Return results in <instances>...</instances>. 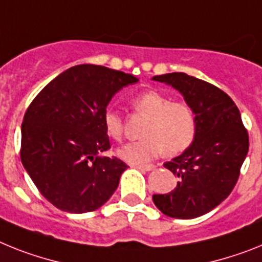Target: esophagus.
Segmentation results:
<instances>
[{
	"mask_svg": "<svg viewBox=\"0 0 262 262\" xmlns=\"http://www.w3.org/2000/svg\"><path fill=\"white\" fill-rule=\"evenodd\" d=\"M135 168L140 169V170H144V172H150L156 166L155 165H135Z\"/></svg>",
	"mask_w": 262,
	"mask_h": 262,
	"instance_id": "obj_1",
	"label": "esophagus"
}]
</instances>
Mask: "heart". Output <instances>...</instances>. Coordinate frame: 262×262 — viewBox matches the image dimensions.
Instances as JSON below:
<instances>
[{"instance_id":"1","label":"heart","mask_w":262,"mask_h":262,"mask_svg":"<svg viewBox=\"0 0 262 262\" xmlns=\"http://www.w3.org/2000/svg\"><path fill=\"white\" fill-rule=\"evenodd\" d=\"M132 105L138 113L148 116L142 126L144 138L118 149V156L129 164H145L161 155L176 156L194 141L197 121L192 107L185 102H174L166 94L148 90L136 96ZM104 127L111 138L120 141L124 135V120L120 112L107 107Z\"/></svg>"}]
</instances>
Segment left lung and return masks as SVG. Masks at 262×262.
I'll return each instance as SVG.
<instances>
[{
  "instance_id": "obj_1",
  "label": "left lung",
  "mask_w": 262,
  "mask_h": 262,
  "mask_svg": "<svg viewBox=\"0 0 262 262\" xmlns=\"http://www.w3.org/2000/svg\"><path fill=\"white\" fill-rule=\"evenodd\" d=\"M179 90L194 112V141L164 166L179 177L174 190L153 194L165 216L195 219L206 214L230 194L248 155L249 137L238 107L223 90L185 73L155 76Z\"/></svg>"
}]
</instances>
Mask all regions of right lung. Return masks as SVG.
Instances as JSON below:
<instances>
[{
    "label": "right lung",
    "mask_w": 262,
    "mask_h": 262,
    "mask_svg": "<svg viewBox=\"0 0 262 262\" xmlns=\"http://www.w3.org/2000/svg\"><path fill=\"white\" fill-rule=\"evenodd\" d=\"M137 77L83 63L69 68L38 93L24 116L21 161L50 204L69 213L104 205L127 165L104 156L111 142L104 113L113 96Z\"/></svg>",
    "instance_id": "obj_1"
}]
</instances>
